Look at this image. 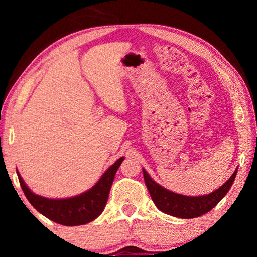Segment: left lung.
Masks as SVG:
<instances>
[{
    "mask_svg": "<svg viewBox=\"0 0 257 257\" xmlns=\"http://www.w3.org/2000/svg\"><path fill=\"white\" fill-rule=\"evenodd\" d=\"M143 173L151 198H152L154 205L158 207V209L175 217L193 219V217L201 216L203 214L208 213L222 200L233 185L237 173V168L235 170L233 175L228 179L226 184L210 194L202 196H186L177 194V193L168 191V189L158 185L156 181L152 180V178L147 174V172L144 168Z\"/></svg>",
    "mask_w": 257,
    "mask_h": 257,
    "instance_id": "8db88e82",
    "label": "left lung"
}]
</instances>
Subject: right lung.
Returning a JSON list of instances; mask_svg holds the SVG:
<instances>
[{"mask_svg": "<svg viewBox=\"0 0 257 257\" xmlns=\"http://www.w3.org/2000/svg\"><path fill=\"white\" fill-rule=\"evenodd\" d=\"M122 160L124 158L121 157L111 167H108L92 188L69 199H48L34 194L24 184L19 172H17V177H19L24 195L37 212L63 226H80V224L93 221L104 210L112 182L114 180L115 172L120 166Z\"/></svg>", "mask_w": 257, "mask_h": 257, "instance_id": "add662e5", "label": "right lung"}]
</instances>
